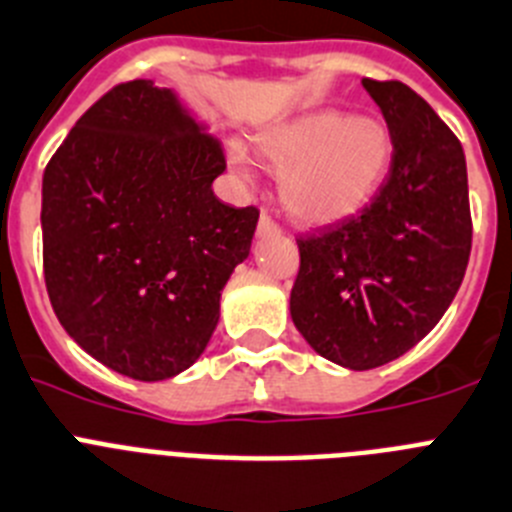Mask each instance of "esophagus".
<instances>
[{
    "instance_id": "34e87169",
    "label": "esophagus",
    "mask_w": 512,
    "mask_h": 512,
    "mask_svg": "<svg viewBox=\"0 0 512 512\" xmlns=\"http://www.w3.org/2000/svg\"><path fill=\"white\" fill-rule=\"evenodd\" d=\"M278 234H281V226L275 224L268 213H262L257 221V237H278Z\"/></svg>"
}]
</instances>
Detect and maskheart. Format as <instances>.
<instances>
[{
	"instance_id": "1",
	"label": "heart",
	"mask_w": 512,
	"mask_h": 512,
	"mask_svg": "<svg viewBox=\"0 0 512 512\" xmlns=\"http://www.w3.org/2000/svg\"><path fill=\"white\" fill-rule=\"evenodd\" d=\"M260 157L281 170V203L301 224L327 226L348 219L376 198L389 177L394 141L379 118H353L322 108L262 128ZM234 172L250 175L252 159L242 144L226 146Z\"/></svg>"
}]
</instances>
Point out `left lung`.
<instances>
[{"mask_svg": "<svg viewBox=\"0 0 512 512\" xmlns=\"http://www.w3.org/2000/svg\"><path fill=\"white\" fill-rule=\"evenodd\" d=\"M394 141L389 180L358 216L299 239L291 319L350 371L397 361L441 322L471 252L459 139L402 82L363 79Z\"/></svg>", "mask_w": 512, "mask_h": 512, "instance_id": "1", "label": "left lung"}]
</instances>
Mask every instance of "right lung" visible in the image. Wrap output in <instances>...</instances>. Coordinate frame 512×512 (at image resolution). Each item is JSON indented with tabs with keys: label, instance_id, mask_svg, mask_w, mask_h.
Masks as SVG:
<instances>
[{
	"label": "right lung",
	"instance_id": "right-lung-1",
	"mask_svg": "<svg viewBox=\"0 0 512 512\" xmlns=\"http://www.w3.org/2000/svg\"><path fill=\"white\" fill-rule=\"evenodd\" d=\"M208 128L175 90L133 79L79 118L43 172L48 299L71 340L128 379L193 366L250 257L260 213L213 195L224 154Z\"/></svg>",
	"mask_w": 512,
	"mask_h": 512
}]
</instances>
